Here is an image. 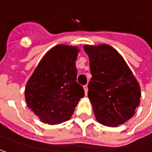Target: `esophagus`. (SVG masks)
I'll return each mask as SVG.
<instances>
[{
  "instance_id": "obj_1",
  "label": "esophagus",
  "mask_w": 152,
  "mask_h": 152,
  "mask_svg": "<svg viewBox=\"0 0 152 152\" xmlns=\"http://www.w3.org/2000/svg\"><path fill=\"white\" fill-rule=\"evenodd\" d=\"M83 88H84V90H85V94L87 95V93H88V88H87V86H83Z\"/></svg>"
}]
</instances>
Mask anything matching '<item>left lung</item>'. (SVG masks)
Returning a JSON list of instances; mask_svg holds the SVG:
<instances>
[{"instance_id": "8db88e82", "label": "left lung", "mask_w": 152, "mask_h": 152, "mask_svg": "<svg viewBox=\"0 0 152 152\" xmlns=\"http://www.w3.org/2000/svg\"><path fill=\"white\" fill-rule=\"evenodd\" d=\"M92 78L88 97L97 121L115 127L129 120L140 103L137 80L116 50L107 45H84Z\"/></svg>"}]
</instances>
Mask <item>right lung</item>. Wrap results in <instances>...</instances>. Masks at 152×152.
I'll return each mask as SVG.
<instances>
[{
    "instance_id": "right-lung-1",
    "label": "right lung",
    "mask_w": 152,
    "mask_h": 152,
    "mask_svg": "<svg viewBox=\"0 0 152 152\" xmlns=\"http://www.w3.org/2000/svg\"><path fill=\"white\" fill-rule=\"evenodd\" d=\"M77 55L76 47H53L27 83L25 99L28 107L45 124L68 121L80 99L85 96L83 87L76 82Z\"/></svg>"
}]
</instances>
